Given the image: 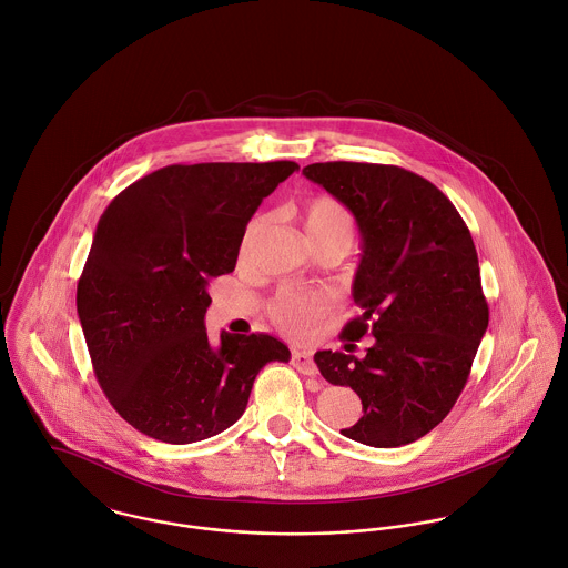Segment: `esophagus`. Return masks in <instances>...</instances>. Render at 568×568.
<instances>
[{
  "instance_id": "esophagus-1",
  "label": "esophagus",
  "mask_w": 568,
  "mask_h": 568,
  "mask_svg": "<svg viewBox=\"0 0 568 568\" xmlns=\"http://www.w3.org/2000/svg\"><path fill=\"white\" fill-rule=\"evenodd\" d=\"M292 364L303 373V375H318V366L314 364V357L310 351H292Z\"/></svg>"
}]
</instances>
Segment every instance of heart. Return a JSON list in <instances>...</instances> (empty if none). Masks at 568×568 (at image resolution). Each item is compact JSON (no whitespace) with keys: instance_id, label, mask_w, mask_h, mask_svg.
<instances>
[{"instance_id":"heart-1","label":"heart","mask_w":568,"mask_h":568,"mask_svg":"<svg viewBox=\"0 0 568 568\" xmlns=\"http://www.w3.org/2000/svg\"><path fill=\"white\" fill-rule=\"evenodd\" d=\"M265 224L263 215H256L247 222L241 234L239 258L245 261L258 236L261 227ZM303 226L314 245L325 241H341L351 245L355 234V220L351 211L334 197L321 195L307 202L303 209ZM327 312L325 296L316 292H303L294 287L281 290L270 303V318L290 336H305L310 334Z\"/></svg>"}]
</instances>
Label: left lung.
Wrapping results in <instances>:
<instances>
[{"label":"left lung","instance_id":"left-lung-1","mask_svg":"<svg viewBox=\"0 0 568 568\" xmlns=\"http://www.w3.org/2000/svg\"><path fill=\"white\" fill-rule=\"evenodd\" d=\"M303 175L329 191L362 232L353 301L362 314L342 329L344 351L314 362L334 386H351L364 415L344 437L373 448L413 444L453 410L489 323L471 234L426 178L368 162H316ZM371 333L367 355H349Z\"/></svg>","mask_w":568,"mask_h":568}]
</instances>
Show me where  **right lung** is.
<instances>
[{"label":"right lung","mask_w":568,"mask_h":568,"mask_svg":"<svg viewBox=\"0 0 568 568\" xmlns=\"http://www.w3.org/2000/svg\"><path fill=\"white\" fill-rule=\"evenodd\" d=\"M296 162L171 164L115 195L77 287L94 375L115 413L164 444L230 428L254 377L290 348L267 334L209 341V285L236 265L250 217Z\"/></svg>","instance_id":"add662e5"}]
</instances>
